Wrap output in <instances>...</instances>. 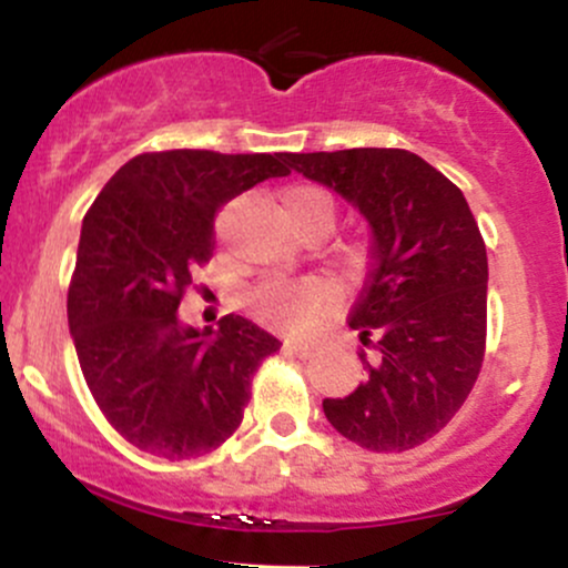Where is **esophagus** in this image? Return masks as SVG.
<instances>
[{"mask_svg": "<svg viewBox=\"0 0 568 568\" xmlns=\"http://www.w3.org/2000/svg\"><path fill=\"white\" fill-rule=\"evenodd\" d=\"M285 349L288 352H293V355L296 357H310L312 355V344H306V342H285Z\"/></svg>", "mask_w": 568, "mask_h": 568, "instance_id": "1", "label": "esophagus"}]
</instances>
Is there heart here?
<instances>
[{
    "label": "heart",
    "instance_id": "1",
    "mask_svg": "<svg viewBox=\"0 0 568 568\" xmlns=\"http://www.w3.org/2000/svg\"><path fill=\"white\" fill-rule=\"evenodd\" d=\"M285 219L291 226L296 224H321L325 232L334 230L336 202L321 186H296L283 197ZM347 262L352 266H363L368 258L366 245L347 247ZM336 296V285L323 277H304L296 283H283V280H270L258 285L253 293V310L258 317L280 328H296L315 315L325 302Z\"/></svg>",
    "mask_w": 568,
    "mask_h": 568
}]
</instances>
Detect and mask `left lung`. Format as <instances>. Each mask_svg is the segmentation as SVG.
Listing matches in <instances>:
<instances>
[{"label":"left lung","mask_w":568,"mask_h":568,"mask_svg":"<svg viewBox=\"0 0 568 568\" xmlns=\"http://www.w3.org/2000/svg\"><path fill=\"white\" fill-rule=\"evenodd\" d=\"M371 226V272L349 328L374 344L366 382L325 397V419L368 452H408L470 395L486 349V245L465 194L406 149L283 154ZM375 338L371 339L369 336Z\"/></svg>","instance_id":"left-lung-1"}]
</instances>
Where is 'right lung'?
Returning <instances> with one entry per match:
<instances>
[{"mask_svg":"<svg viewBox=\"0 0 568 568\" xmlns=\"http://www.w3.org/2000/svg\"><path fill=\"white\" fill-rule=\"evenodd\" d=\"M283 154L171 149L139 154L82 221L69 331L98 408L162 459L219 448L243 422L251 379L280 342L240 315L219 331L179 321L192 272L213 256V219L245 189L288 175Z\"/></svg>","mask_w":568,"mask_h":568,"instance_id":"right-lung-1","label":"right lung"}]
</instances>
